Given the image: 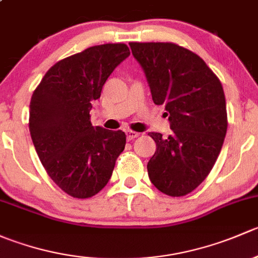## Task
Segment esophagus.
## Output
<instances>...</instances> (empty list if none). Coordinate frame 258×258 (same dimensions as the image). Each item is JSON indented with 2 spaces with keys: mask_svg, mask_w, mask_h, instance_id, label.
<instances>
[{
  "mask_svg": "<svg viewBox=\"0 0 258 258\" xmlns=\"http://www.w3.org/2000/svg\"><path fill=\"white\" fill-rule=\"evenodd\" d=\"M126 135H127V140H128V141H131V140H135V139H137V137L140 136V134H139V132L131 131V130H128V131L126 132Z\"/></svg>",
  "mask_w": 258,
  "mask_h": 258,
  "instance_id": "esophagus-1",
  "label": "esophagus"
}]
</instances>
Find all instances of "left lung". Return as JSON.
Returning <instances> with one entry per match:
<instances>
[{
	"label": "left lung",
	"mask_w": 258,
	"mask_h": 258,
	"mask_svg": "<svg viewBox=\"0 0 258 258\" xmlns=\"http://www.w3.org/2000/svg\"><path fill=\"white\" fill-rule=\"evenodd\" d=\"M144 69L152 100L163 105L171 135L150 132L156 152L147 163L153 186L186 196L209 176L227 132L225 92L206 62L172 42H130Z\"/></svg>",
	"instance_id": "left-lung-1"
}]
</instances>
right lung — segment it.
Here are the masks:
<instances>
[{"mask_svg":"<svg viewBox=\"0 0 258 258\" xmlns=\"http://www.w3.org/2000/svg\"><path fill=\"white\" fill-rule=\"evenodd\" d=\"M128 56L124 43L86 48L54 63L31 97L28 127L38 158L52 181L75 199L98 194L124 150V132L93 127L90 111Z\"/></svg>","mask_w":258,"mask_h":258,"instance_id":"add662e5","label":"right lung"}]
</instances>
